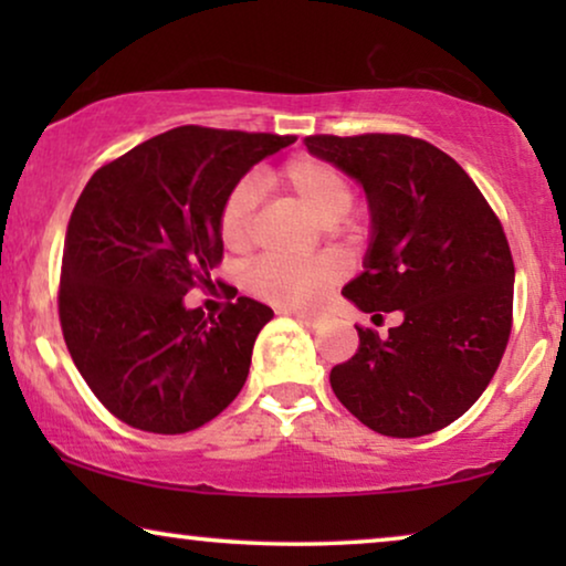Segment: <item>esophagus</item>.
Returning a JSON list of instances; mask_svg holds the SVG:
<instances>
[{"mask_svg": "<svg viewBox=\"0 0 566 566\" xmlns=\"http://www.w3.org/2000/svg\"><path fill=\"white\" fill-rule=\"evenodd\" d=\"M289 316H293V319H298L301 324H306V327H319L322 324V316L319 314H306V312H296V308H289L285 312Z\"/></svg>", "mask_w": 566, "mask_h": 566, "instance_id": "34e87169", "label": "esophagus"}]
</instances>
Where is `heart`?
Returning a JSON list of instances; mask_svg holds the SVG:
<instances>
[{
  "mask_svg": "<svg viewBox=\"0 0 566 566\" xmlns=\"http://www.w3.org/2000/svg\"><path fill=\"white\" fill-rule=\"evenodd\" d=\"M270 182L298 198L319 223L343 221L355 203V188L343 169L319 157H293L270 175ZM258 188L239 180L219 206V237L227 250L244 252L252 242ZM345 262L337 254L312 260H260L247 270L244 285L252 296L289 308H308L343 281Z\"/></svg>",
  "mask_w": 566,
  "mask_h": 566,
  "instance_id": "b5f03b06",
  "label": "heart"
}]
</instances>
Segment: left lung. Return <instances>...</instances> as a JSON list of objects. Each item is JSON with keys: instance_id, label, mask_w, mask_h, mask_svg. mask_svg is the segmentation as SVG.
I'll return each instance as SVG.
<instances>
[{"instance_id": "left-lung-1", "label": "left lung", "mask_w": 566, "mask_h": 566, "mask_svg": "<svg viewBox=\"0 0 566 566\" xmlns=\"http://www.w3.org/2000/svg\"><path fill=\"white\" fill-rule=\"evenodd\" d=\"M355 177L374 239L366 270L343 289L378 327H360L350 360L332 368L335 397L389 438L443 430L490 386L513 329L515 265L505 229L455 159L422 138L360 134L304 138Z\"/></svg>"}]
</instances>
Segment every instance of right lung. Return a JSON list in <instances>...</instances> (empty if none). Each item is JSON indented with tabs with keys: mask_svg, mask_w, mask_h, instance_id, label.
Here are the masks:
<instances>
[{
	"mask_svg": "<svg viewBox=\"0 0 566 566\" xmlns=\"http://www.w3.org/2000/svg\"><path fill=\"white\" fill-rule=\"evenodd\" d=\"M293 142L180 126L107 161L84 185L66 227L59 319L76 370L120 422L180 436L242 391L273 308L239 296L211 316L182 301L213 285L223 260V196Z\"/></svg>",
	"mask_w": 566,
	"mask_h": 566,
	"instance_id": "add662e5",
	"label": "right lung"
}]
</instances>
